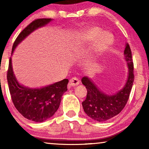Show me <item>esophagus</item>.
Instances as JSON below:
<instances>
[{
	"instance_id": "obj_1",
	"label": "esophagus",
	"mask_w": 149,
	"mask_h": 149,
	"mask_svg": "<svg viewBox=\"0 0 149 149\" xmlns=\"http://www.w3.org/2000/svg\"><path fill=\"white\" fill-rule=\"evenodd\" d=\"M79 83H80V81L79 80L78 78H76V77H74V78H72L70 80V84L72 86H77L78 85Z\"/></svg>"
}]
</instances>
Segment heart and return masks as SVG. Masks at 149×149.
Instances as JSON below:
<instances>
[{
    "mask_svg": "<svg viewBox=\"0 0 149 149\" xmlns=\"http://www.w3.org/2000/svg\"><path fill=\"white\" fill-rule=\"evenodd\" d=\"M104 33V30L99 27H91L85 29L79 34L77 45L82 42L92 43L95 40V51L97 53H102L107 51L113 44L114 38L110 33ZM75 51V49H74Z\"/></svg>",
    "mask_w": 149,
    "mask_h": 149,
    "instance_id": "heart-1",
    "label": "heart"
}]
</instances>
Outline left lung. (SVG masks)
Returning <instances> with one entry per match:
<instances>
[{"instance_id": "8db88e82", "label": "left lung", "mask_w": 149, "mask_h": 149, "mask_svg": "<svg viewBox=\"0 0 149 149\" xmlns=\"http://www.w3.org/2000/svg\"><path fill=\"white\" fill-rule=\"evenodd\" d=\"M124 58L128 66V76L125 84L121 89L114 94H107L102 91L88 77H83L81 82L86 87V99L82 102L83 108L87 116L95 121L104 122L117 115L129 99L134 80V64L130 45L126 43Z\"/></svg>"}]
</instances>
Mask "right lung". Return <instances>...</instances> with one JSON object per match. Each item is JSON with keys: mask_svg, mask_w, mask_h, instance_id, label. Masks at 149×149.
Wrapping results in <instances>:
<instances>
[{"mask_svg": "<svg viewBox=\"0 0 149 149\" xmlns=\"http://www.w3.org/2000/svg\"><path fill=\"white\" fill-rule=\"evenodd\" d=\"M52 20L50 18H42L31 22L15 39L11 56L18 45L29 34ZM7 81L12 101L16 109L26 119L34 122H43L52 117L60 107L63 94L68 90L67 79L40 88H30L21 85L13 72L11 58L7 71Z\"/></svg>", "mask_w": 149, "mask_h": 149, "instance_id": "1", "label": "right lung"}]
</instances>
